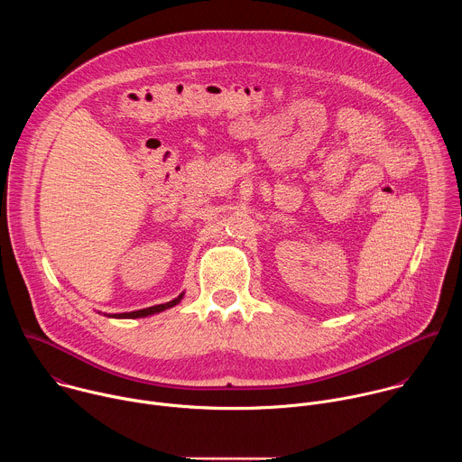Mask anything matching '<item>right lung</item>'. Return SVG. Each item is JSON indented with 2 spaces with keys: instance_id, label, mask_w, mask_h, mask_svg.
<instances>
[{
  "instance_id": "1",
  "label": "right lung",
  "mask_w": 462,
  "mask_h": 462,
  "mask_svg": "<svg viewBox=\"0 0 462 462\" xmlns=\"http://www.w3.org/2000/svg\"><path fill=\"white\" fill-rule=\"evenodd\" d=\"M184 292H180L175 300L171 301H166V303H161V305H153V307H148V309H139V310H131V312H116V314H107L109 318H118V319H135V318H146V316H152V314H159L166 309H171L175 307L177 303H180Z\"/></svg>"
}]
</instances>
